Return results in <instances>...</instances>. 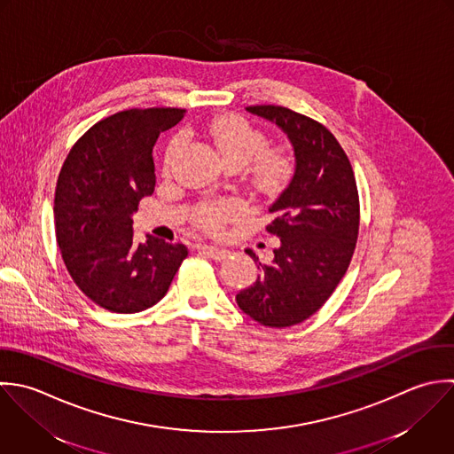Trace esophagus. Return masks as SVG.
Masks as SVG:
<instances>
[{
    "instance_id": "1",
    "label": "esophagus",
    "mask_w": 454,
    "mask_h": 454,
    "mask_svg": "<svg viewBox=\"0 0 454 454\" xmlns=\"http://www.w3.org/2000/svg\"><path fill=\"white\" fill-rule=\"evenodd\" d=\"M200 251L203 253V254H207L208 258H212V260H215V262H221V260H224L226 256H228V251L226 249H221V247H217V246H200Z\"/></svg>"
}]
</instances>
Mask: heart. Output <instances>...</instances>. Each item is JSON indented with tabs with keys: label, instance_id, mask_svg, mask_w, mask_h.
I'll return each mask as SVG.
<instances>
[{
	"label": "heart",
	"instance_id": "heart-1",
	"mask_svg": "<svg viewBox=\"0 0 454 454\" xmlns=\"http://www.w3.org/2000/svg\"><path fill=\"white\" fill-rule=\"evenodd\" d=\"M203 134L212 141L226 164L244 166L256 157L254 176L258 184L272 187L279 184L292 168V159L283 150H266L267 137L242 116H221L203 127ZM184 146V136H175L164 152V169H169ZM242 212V205L233 200L207 205L198 217V224L207 231H219L228 221Z\"/></svg>",
	"mask_w": 454,
	"mask_h": 454
}]
</instances>
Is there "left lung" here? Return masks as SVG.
I'll use <instances>...</instances> for the list:
<instances>
[{"instance_id": "1", "label": "left lung", "mask_w": 454, "mask_h": 454, "mask_svg": "<svg viewBox=\"0 0 454 454\" xmlns=\"http://www.w3.org/2000/svg\"><path fill=\"white\" fill-rule=\"evenodd\" d=\"M290 139L295 169L270 205L267 231L281 240L270 263L237 294L239 308L265 327H290L315 315L345 276L359 235V194L352 164L322 123L281 106H249Z\"/></svg>"}]
</instances>
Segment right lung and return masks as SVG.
Masks as SVG:
<instances>
[{"label": "right lung", "mask_w": 454, "mask_h": 454, "mask_svg": "<svg viewBox=\"0 0 454 454\" xmlns=\"http://www.w3.org/2000/svg\"><path fill=\"white\" fill-rule=\"evenodd\" d=\"M184 114L176 107L111 114L72 146L59 171L54 223L61 258L79 290L107 311L157 304L187 256L184 244L132 239V214L155 189L153 145Z\"/></svg>", "instance_id": "add662e5"}]
</instances>
